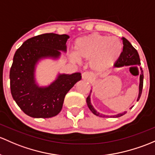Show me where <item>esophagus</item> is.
I'll list each match as a JSON object with an SVG mask.
<instances>
[{
    "mask_svg": "<svg viewBox=\"0 0 155 155\" xmlns=\"http://www.w3.org/2000/svg\"><path fill=\"white\" fill-rule=\"evenodd\" d=\"M82 79L84 81H88V82H90L91 80V76H90L89 73H83L82 74Z\"/></svg>",
    "mask_w": 155,
    "mask_h": 155,
    "instance_id": "obj_1",
    "label": "esophagus"
}]
</instances>
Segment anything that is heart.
<instances>
[{"mask_svg":"<svg viewBox=\"0 0 155 155\" xmlns=\"http://www.w3.org/2000/svg\"><path fill=\"white\" fill-rule=\"evenodd\" d=\"M123 44L117 37L92 33L77 38L74 44L73 61L90 60V68L99 72L113 66L123 52Z\"/></svg>","mask_w":155,"mask_h":155,"instance_id":"obj_1","label":"heart"}]
</instances>
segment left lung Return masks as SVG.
Instances as JSON below:
<instances>
[{
    "mask_svg": "<svg viewBox=\"0 0 155 155\" xmlns=\"http://www.w3.org/2000/svg\"><path fill=\"white\" fill-rule=\"evenodd\" d=\"M123 40V52H122V54L120 56L119 59L115 62L114 67L115 68H122V67L124 66H137V65L140 64V56L138 54L137 51L134 47L131 45V44L127 40L126 38L123 37L122 38ZM140 84H139V94H138L137 99V100H139L140 98L141 94H142V90H143V71H142V68H140ZM92 91L91 90V93L89 94L88 97H87L86 99V102H87V105L88 106L89 109L91 110V111L94 114H95L96 116H99L101 117H107L108 116H105V115L99 113L97 111L94 106L92 105L91 102V94ZM133 106L131 107L132 108ZM126 114V111L123 112V113L117 114L115 115H111L110 116V117H120L123 115H124Z\"/></svg>",
    "mask_w": 155,
    "mask_h": 155,
    "instance_id": "left-lung-1",
    "label": "left lung"
}]
</instances>
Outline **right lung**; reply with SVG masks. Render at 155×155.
Returning a JSON list of instances; mask_svg holds the SVG:
<instances>
[{"instance_id": "right-lung-1", "label": "right lung", "mask_w": 155, "mask_h": 155, "mask_svg": "<svg viewBox=\"0 0 155 155\" xmlns=\"http://www.w3.org/2000/svg\"><path fill=\"white\" fill-rule=\"evenodd\" d=\"M68 35L45 33L27 39L13 57L9 73L12 98L27 115L34 118L56 116L63 106L65 95L82 79L80 73H58L48 86H39L35 80V69L45 58L58 59L67 52Z\"/></svg>"}]
</instances>
